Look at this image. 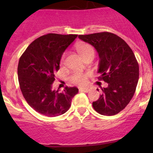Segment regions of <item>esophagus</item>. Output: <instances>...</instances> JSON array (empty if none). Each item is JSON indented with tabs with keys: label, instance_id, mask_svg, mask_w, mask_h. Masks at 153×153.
Listing matches in <instances>:
<instances>
[{
	"label": "esophagus",
	"instance_id": "obj_1",
	"mask_svg": "<svg viewBox=\"0 0 153 153\" xmlns=\"http://www.w3.org/2000/svg\"><path fill=\"white\" fill-rule=\"evenodd\" d=\"M79 90H81V91H83V92H85V93H87V92L90 91V87H83V88L79 89Z\"/></svg>",
	"mask_w": 153,
	"mask_h": 153
}]
</instances>
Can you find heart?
Wrapping results in <instances>:
<instances>
[{"label": "heart", "instance_id": "b5f03b06", "mask_svg": "<svg viewBox=\"0 0 153 153\" xmlns=\"http://www.w3.org/2000/svg\"><path fill=\"white\" fill-rule=\"evenodd\" d=\"M76 51L83 60L89 56L94 57V54H95V51L93 49V47L88 44H79L76 47ZM63 59H64V56L62 57V62L63 61ZM86 79H87V75L80 74V73H75L70 76L71 82L78 85H84L86 82Z\"/></svg>", "mask_w": 153, "mask_h": 153}]
</instances>
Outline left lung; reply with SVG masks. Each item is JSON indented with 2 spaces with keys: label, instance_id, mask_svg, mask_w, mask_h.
<instances>
[{
  "label": "left lung",
  "instance_id": "1",
  "mask_svg": "<svg viewBox=\"0 0 153 153\" xmlns=\"http://www.w3.org/2000/svg\"><path fill=\"white\" fill-rule=\"evenodd\" d=\"M80 40L91 44L100 57L99 79L108 83L102 88L93 109L104 116H113L129 104L139 80V64L129 45L121 37L109 32L79 35ZM99 91V90L97 89Z\"/></svg>",
  "mask_w": 153,
  "mask_h": 153
}]
</instances>
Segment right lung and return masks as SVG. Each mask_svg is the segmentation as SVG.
<instances>
[{"label":"right lung","mask_w":153,"mask_h":153,"mask_svg":"<svg viewBox=\"0 0 153 153\" xmlns=\"http://www.w3.org/2000/svg\"><path fill=\"white\" fill-rule=\"evenodd\" d=\"M76 34L48 33L36 39L21 56L17 75L22 94L37 113L54 117L70 109L78 89L66 86L63 92L53 90L55 73L65 50L77 37Z\"/></svg>","instance_id":"obj_1"}]
</instances>
